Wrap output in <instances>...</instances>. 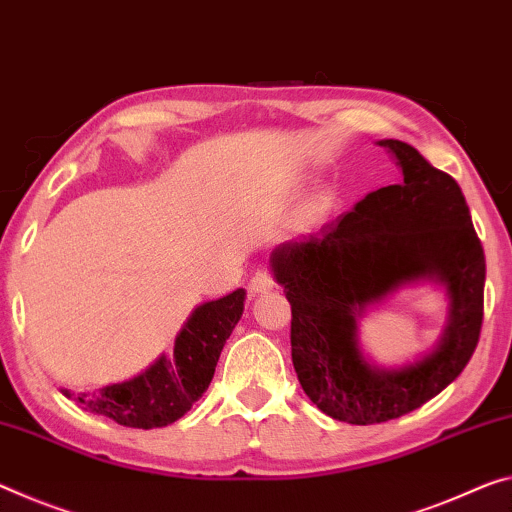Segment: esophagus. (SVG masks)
I'll list each match as a JSON object with an SVG mask.
<instances>
[{
    "label": "esophagus",
    "instance_id": "1",
    "mask_svg": "<svg viewBox=\"0 0 512 512\" xmlns=\"http://www.w3.org/2000/svg\"><path fill=\"white\" fill-rule=\"evenodd\" d=\"M273 287H275L273 275H271L269 271H264V269H259V271L253 275V278H250V285H248L250 296L266 294V291H271Z\"/></svg>",
    "mask_w": 512,
    "mask_h": 512
}]
</instances>
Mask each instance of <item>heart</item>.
Masks as SVG:
<instances>
[{"label": "heart", "mask_w": 512, "mask_h": 512, "mask_svg": "<svg viewBox=\"0 0 512 512\" xmlns=\"http://www.w3.org/2000/svg\"><path fill=\"white\" fill-rule=\"evenodd\" d=\"M330 209V196L326 191H321V193H316V196L307 202V209H305V214L310 216V218H319V216H323Z\"/></svg>", "instance_id": "heart-1"}]
</instances>
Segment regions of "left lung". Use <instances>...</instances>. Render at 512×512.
Instances as JSON below:
<instances>
[{
	"label": "left lung",
	"instance_id": "1",
	"mask_svg": "<svg viewBox=\"0 0 512 512\" xmlns=\"http://www.w3.org/2000/svg\"><path fill=\"white\" fill-rule=\"evenodd\" d=\"M378 145L392 154L401 182L369 193L321 232L280 243L269 259L291 303L300 387L328 417L355 426L403 417L440 394L467 367L483 323L485 255L460 186L412 145ZM424 281L445 291L441 339L417 361L378 368L361 348V319Z\"/></svg>",
	"mask_w": 512,
	"mask_h": 512
}]
</instances>
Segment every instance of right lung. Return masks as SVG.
<instances>
[{
    "instance_id": "add662e5",
    "label": "right lung",
    "mask_w": 512,
    "mask_h": 512,
    "mask_svg": "<svg viewBox=\"0 0 512 512\" xmlns=\"http://www.w3.org/2000/svg\"><path fill=\"white\" fill-rule=\"evenodd\" d=\"M246 289H237L218 300H207L191 312L177 332L170 355H159L139 376L102 387L93 394L63 396L75 399L81 408L129 428H161L184 417L209 387L221 358L225 339L237 326Z\"/></svg>"
}]
</instances>
